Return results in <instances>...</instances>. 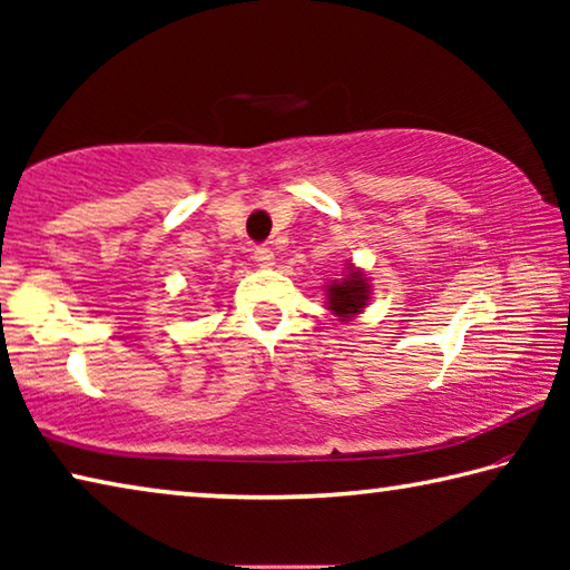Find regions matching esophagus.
Listing matches in <instances>:
<instances>
[{
  "instance_id": "obj_1",
  "label": "esophagus",
  "mask_w": 570,
  "mask_h": 570,
  "mask_svg": "<svg viewBox=\"0 0 570 570\" xmlns=\"http://www.w3.org/2000/svg\"><path fill=\"white\" fill-rule=\"evenodd\" d=\"M254 258L258 266H272L274 264V250L268 246H256L254 248Z\"/></svg>"
}]
</instances>
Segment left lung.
<instances>
[{"instance_id": "obj_1", "label": "left lung", "mask_w": 570, "mask_h": 570, "mask_svg": "<svg viewBox=\"0 0 570 570\" xmlns=\"http://www.w3.org/2000/svg\"><path fill=\"white\" fill-rule=\"evenodd\" d=\"M366 298H370V286H366V278L360 272H350L344 282L330 286V308L342 320L360 314Z\"/></svg>"}]
</instances>
